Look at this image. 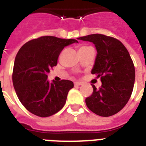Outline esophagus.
<instances>
[{
  "mask_svg": "<svg viewBox=\"0 0 146 146\" xmlns=\"http://www.w3.org/2000/svg\"><path fill=\"white\" fill-rule=\"evenodd\" d=\"M81 85H82L81 82H74V86H81Z\"/></svg>",
  "mask_w": 146,
  "mask_h": 146,
  "instance_id": "34e87169",
  "label": "esophagus"
}]
</instances>
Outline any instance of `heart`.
<instances>
[{"label":"heart","instance_id":"b5f03b06","mask_svg":"<svg viewBox=\"0 0 146 146\" xmlns=\"http://www.w3.org/2000/svg\"><path fill=\"white\" fill-rule=\"evenodd\" d=\"M87 46H82V47H80V49H83V48H86Z\"/></svg>","mask_w":146,"mask_h":146}]
</instances>
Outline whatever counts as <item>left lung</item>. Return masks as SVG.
Listing matches in <instances>:
<instances>
[{"label": "left lung", "mask_w": 146, "mask_h": 146, "mask_svg": "<svg viewBox=\"0 0 146 146\" xmlns=\"http://www.w3.org/2000/svg\"><path fill=\"white\" fill-rule=\"evenodd\" d=\"M78 39L92 42L97 56L92 74L101 78L102 86L86 98L88 108L101 117L118 113L131 96L135 82V67L127 49L119 40L102 34H92Z\"/></svg>", "instance_id": "left-lung-1"}]
</instances>
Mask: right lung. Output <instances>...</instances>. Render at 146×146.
I'll use <instances>...</instances> for the list:
<instances>
[{
  "mask_svg": "<svg viewBox=\"0 0 146 146\" xmlns=\"http://www.w3.org/2000/svg\"><path fill=\"white\" fill-rule=\"evenodd\" d=\"M78 42L76 39H63L54 36H42L26 42L15 58L13 84L23 105L33 114L46 117L61 110L72 81L48 80V73L57 65L64 47Z\"/></svg>",
  "mask_w": 146,
  "mask_h": 146,
  "instance_id": "obj_1",
  "label": "right lung"
}]
</instances>
